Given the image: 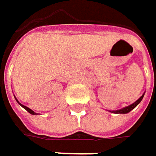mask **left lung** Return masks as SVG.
Listing matches in <instances>:
<instances>
[{"label": "left lung", "mask_w": 156, "mask_h": 156, "mask_svg": "<svg viewBox=\"0 0 156 156\" xmlns=\"http://www.w3.org/2000/svg\"><path fill=\"white\" fill-rule=\"evenodd\" d=\"M143 97H144V94H143L138 100H136L134 104H132V105H129V106L125 107V108H122V109H120V110H118V111H112V112H114V113H128V112H129L131 110H133L135 107L136 106V105L141 102V100L143 99ZM110 112H111V111H110Z\"/></svg>", "instance_id": "1"}]
</instances>
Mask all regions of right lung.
Returning <instances> with one entry per match:
<instances>
[{
  "label": "right lung",
  "instance_id": "1",
  "mask_svg": "<svg viewBox=\"0 0 156 156\" xmlns=\"http://www.w3.org/2000/svg\"><path fill=\"white\" fill-rule=\"evenodd\" d=\"M16 100H17V99H16ZM17 102H18V103H19V101H18V100H17ZM19 104H20V103H19ZM20 105H21V106L23 107V108H24V109H26V110H27V112H29V113H31V114H33V115H35V114H37V113H36V112H34V111H32V110H31V109H29V108H28V107L25 106V105H21V104H20Z\"/></svg>",
  "mask_w": 156,
  "mask_h": 156
}]
</instances>
